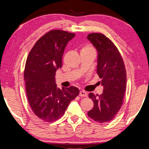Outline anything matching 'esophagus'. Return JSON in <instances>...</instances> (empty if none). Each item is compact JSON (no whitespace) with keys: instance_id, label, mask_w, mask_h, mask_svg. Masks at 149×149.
Here are the masks:
<instances>
[{"instance_id":"esophagus-1","label":"esophagus","mask_w":149,"mask_h":149,"mask_svg":"<svg viewBox=\"0 0 149 149\" xmlns=\"http://www.w3.org/2000/svg\"><path fill=\"white\" fill-rule=\"evenodd\" d=\"M79 96H87V93L84 91H80V92H79Z\"/></svg>"}]
</instances>
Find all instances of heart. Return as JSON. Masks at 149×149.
<instances>
[{
    "label": "heart",
    "mask_w": 149,
    "mask_h": 149,
    "mask_svg": "<svg viewBox=\"0 0 149 149\" xmlns=\"http://www.w3.org/2000/svg\"><path fill=\"white\" fill-rule=\"evenodd\" d=\"M91 49H93V48H92V47H90V46L86 45V46H84V47L82 48V49H81V51H88V50H91Z\"/></svg>",
    "instance_id": "heart-1"
}]
</instances>
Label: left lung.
<instances>
[{
	"label": "left lung",
	"mask_w": 149,
	"mask_h": 149,
	"mask_svg": "<svg viewBox=\"0 0 149 149\" xmlns=\"http://www.w3.org/2000/svg\"><path fill=\"white\" fill-rule=\"evenodd\" d=\"M87 38L97 50V74L104 88L100 95L89 94L94 107L88 116L96 122H108L116 117L123 102L126 90L124 62L116 45L104 34L89 33Z\"/></svg>",
	"instance_id": "obj_1"
}]
</instances>
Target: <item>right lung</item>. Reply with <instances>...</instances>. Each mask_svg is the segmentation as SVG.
Wrapping results in <instances>:
<instances>
[{"instance_id":"right-lung-1","label":"right lung","mask_w":149,"mask_h":149,"mask_svg":"<svg viewBox=\"0 0 149 149\" xmlns=\"http://www.w3.org/2000/svg\"><path fill=\"white\" fill-rule=\"evenodd\" d=\"M75 35L60 30L50 31L38 40L27 58L24 70L27 97L33 113L46 122L61 118L79 93L75 86L58 88L54 77L62 67L65 48Z\"/></svg>"}]
</instances>
